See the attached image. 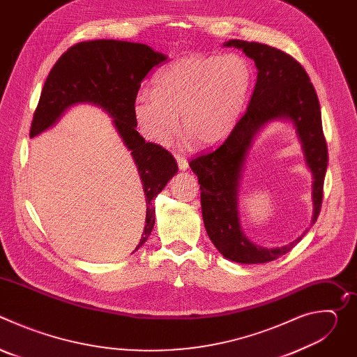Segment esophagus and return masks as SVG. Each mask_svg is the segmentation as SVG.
I'll return each mask as SVG.
<instances>
[{"label": "esophagus", "mask_w": 357, "mask_h": 357, "mask_svg": "<svg viewBox=\"0 0 357 357\" xmlns=\"http://www.w3.org/2000/svg\"><path fill=\"white\" fill-rule=\"evenodd\" d=\"M175 158H176V162H178V167H179V169L181 171H188V168H189V164H188V161H186V158H183L181 154H175Z\"/></svg>", "instance_id": "34e87169"}]
</instances>
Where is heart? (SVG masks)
Segmentation results:
<instances>
[{
    "label": "heart",
    "mask_w": 357,
    "mask_h": 357,
    "mask_svg": "<svg viewBox=\"0 0 357 357\" xmlns=\"http://www.w3.org/2000/svg\"><path fill=\"white\" fill-rule=\"evenodd\" d=\"M250 62L238 54L188 55L165 66L154 89H141L134 119L145 138L165 145L182 131L200 146H213L236 127L251 86Z\"/></svg>",
    "instance_id": "b5f03b06"
}]
</instances>
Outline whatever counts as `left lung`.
Masks as SVG:
<instances>
[{"label": "left lung", "mask_w": 357, "mask_h": 357, "mask_svg": "<svg viewBox=\"0 0 357 357\" xmlns=\"http://www.w3.org/2000/svg\"><path fill=\"white\" fill-rule=\"evenodd\" d=\"M223 46L240 49L254 61L259 72L257 82L244 116L226 141L209 154L190 161L189 165L200 183L203 223L219 252L234 263L264 264L292 250L308 229L280 247H261L250 241L243 231L238 212V190L248 149L268 124L284 121L292 126L305 165L314 179L312 226L321 212L328 168L319 100L308 73L282 50L240 39H230Z\"/></svg>", "instance_id": "left-lung-1"}]
</instances>
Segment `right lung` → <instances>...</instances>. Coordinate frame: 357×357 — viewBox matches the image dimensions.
<instances>
[{"label": "right lung", "mask_w": 357, "mask_h": 357, "mask_svg": "<svg viewBox=\"0 0 357 357\" xmlns=\"http://www.w3.org/2000/svg\"><path fill=\"white\" fill-rule=\"evenodd\" d=\"M168 56L144 43L98 39L72 46L50 70L31 126V138L52 128L75 106L91 105L113 119L123 144L131 151L145 195V226L137 251L155 225L152 202L178 172L175 158L162 146L145 142L135 130L132 101L148 72Z\"/></svg>", "instance_id": "right-lung-1"}]
</instances>
